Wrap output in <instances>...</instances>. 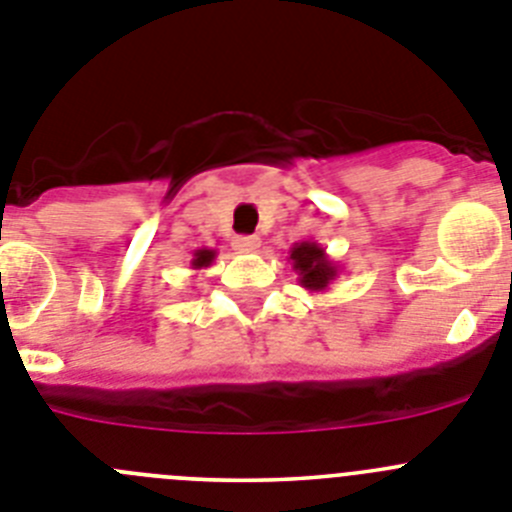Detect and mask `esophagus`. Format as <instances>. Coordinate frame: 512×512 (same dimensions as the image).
<instances>
[{"label": "esophagus", "mask_w": 512, "mask_h": 512, "mask_svg": "<svg viewBox=\"0 0 512 512\" xmlns=\"http://www.w3.org/2000/svg\"><path fill=\"white\" fill-rule=\"evenodd\" d=\"M259 246H261L259 235H238V238L233 241V248L241 253H253Z\"/></svg>", "instance_id": "obj_1"}]
</instances>
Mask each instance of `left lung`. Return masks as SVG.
<instances>
[{"mask_svg":"<svg viewBox=\"0 0 512 512\" xmlns=\"http://www.w3.org/2000/svg\"><path fill=\"white\" fill-rule=\"evenodd\" d=\"M289 261H292V269L297 271L302 287L310 289V292H325L330 282L338 277V269H341L325 253V248L315 241L295 243L292 251H289Z\"/></svg>","mask_w":512,"mask_h":512,"instance_id":"1","label":"left lung"}]
</instances>
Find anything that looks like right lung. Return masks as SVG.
<instances>
[{"label":"right lung","instance_id":"obj_1","mask_svg":"<svg viewBox=\"0 0 512 512\" xmlns=\"http://www.w3.org/2000/svg\"><path fill=\"white\" fill-rule=\"evenodd\" d=\"M215 256H217V253L212 251V248H197V251H194V259H192V269L194 271L207 269V266L215 261Z\"/></svg>","mask_w":512,"mask_h":512}]
</instances>
